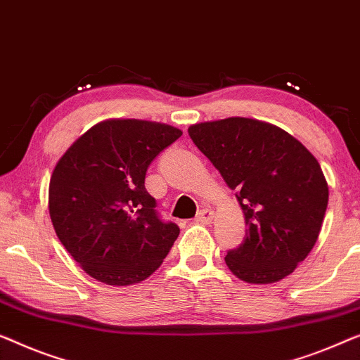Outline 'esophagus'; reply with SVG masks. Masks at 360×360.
I'll use <instances>...</instances> for the list:
<instances>
[{"instance_id": "1", "label": "esophagus", "mask_w": 360, "mask_h": 360, "mask_svg": "<svg viewBox=\"0 0 360 360\" xmlns=\"http://www.w3.org/2000/svg\"><path fill=\"white\" fill-rule=\"evenodd\" d=\"M212 219H214V211L207 210V207H206V210H201L200 212H198L195 221L198 224H210Z\"/></svg>"}]
</instances>
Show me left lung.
<instances>
[{"label": "left lung", "instance_id": "obj_1", "mask_svg": "<svg viewBox=\"0 0 360 360\" xmlns=\"http://www.w3.org/2000/svg\"><path fill=\"white\" fill-rule=\"evenodd\" d=\"M188 134L236 190L247 233L226 264L250 284L284 279L309 257L328 206L319 160L274 124L232 117L191 124Z\"/></svg>", "mask_w": 360, "mask_h": 360}]
</instances>
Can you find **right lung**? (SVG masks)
Masks as SVG:
<instances>
[{"label":"right lung","mask_w":360,"mask_h":360,"mask_svg":"<svg viewBox=\"0 0 360 360\" xmlns=\"http://www.w3.org/2000/svg\"><path fill=\"white\" fill-rule=\"evenodd\" d=\"M181 136L146 120H105L76 139L50 179L49 211L60 242L94 279L141 283L162 264L180 229L164 222L146 170Z\"/></svg>","instance_id":"obj_1"}]
</instances>
